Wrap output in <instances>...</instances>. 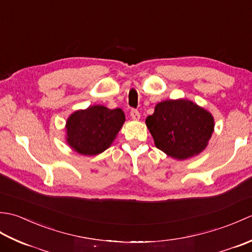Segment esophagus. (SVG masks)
<instances>
[{
	"label": "esophagus",
	"mask_w": 252,
	"mask_h": 252,
	"mask_svg": "<svg viewBox=\"0 0 252 252\" xmlns=\"http://www.w3.org/2000/svg\"><path fill=\"white\" fill-rule=\"evenodd\" d=\"M131 117H132L133 120H140L141 114L136 109H132L131 110Z\"/></svg>",
	"instance_id": "1"
}]
</instances>
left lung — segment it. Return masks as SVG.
<instances>
[{
    "label": "left lung",
    "mask_w": 252,
    "mask_h": 252,
    "mask_svg": "<svg viewBox=\"0 0 252 252\" xmlns=\"http://www.w3.org/2000/svg\"><path fill=\"white\" fill-rule=\"evenodd\" d=\"M146 126L155 145L178 160L191 158L208 145L215 131V119L202 107L187 99L158 103Z\"/></svg>",
    "instance_id": "left-lung-1"
}]
</instances>
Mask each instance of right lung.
<instances>
[{"label":"right lung","mask_w":252,"mask_h":252,"mask_svg":"<svg viewBox=\"0 0 252 252\" xmlns=\"http://www.w3.org/2000/svg\"><path fill=\"white\" fill-rule=\"evenodd\" d=\"M126 121L120 108L94 105L77 110L67 119L66 141L74 152L95 156L108 148Z\"/></svg>","instance_id":"1"}]
</instances>
